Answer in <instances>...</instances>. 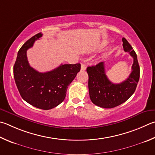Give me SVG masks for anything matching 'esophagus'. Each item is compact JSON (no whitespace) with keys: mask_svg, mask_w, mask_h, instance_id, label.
<instances>
[{"mask_svg":"<svg viewBox=\"0 0 155 155\" xmlns=\"http://www.w3.org/2000/svg\"><path fill=\"white\" fill-rule=\"evenodd\" d=\"M81 70H83V71H84V70H86V65L85 64H81Z\"/></svg>","mask_w":155,"mask_h":155,"instance_id":"esophagus-1","label":"esophagus"}]
</instances>
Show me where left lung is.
Instances as JSON below:
<instances>
[{
    "label": "left lung",
    "instance_id": "1",
    "mask_svg": "<svg viewBox=\"0 0 155 155\" xmlns=\"http://www.w3.org/2000/svg\"><path fill=\"white\" fill-rule=\"evenodd\" d=\"M122 41L124 51L134 59L131 72L125 81L118 84L112 83L106 75L104 62L87 68L90 99L95 105L101 108H114L125 102L136 91L139 81L140 66L136 53L125 38Z\"/></svg>",
    "mask_w": 155,
    "mask_h": 155
}]
</instances>
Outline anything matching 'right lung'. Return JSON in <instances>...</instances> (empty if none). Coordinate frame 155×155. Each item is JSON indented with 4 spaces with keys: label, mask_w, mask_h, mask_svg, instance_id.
I'll list each match as a JSON object with an SVG mask.
<instances>
[{
    "label": "right lung",
    "mask_w": 155,
    "mask_h": 155,
    "mask_svg": "<svg viewBox=\"0 0 155 155\" xmlns=\"http://www.w3.org/2000/svg\"><path fill=\"white\" fill-rule=\"evenodd\" d=\"M42 33L32 36L19 50L13 66L15 84L21 97L37 108L49 110L55 108L65 99L68 87L81 70V64H61L47 72H39L30 66L27 50Z\"/></svg>",
    "instance_id": "1"
}]
</instances>
